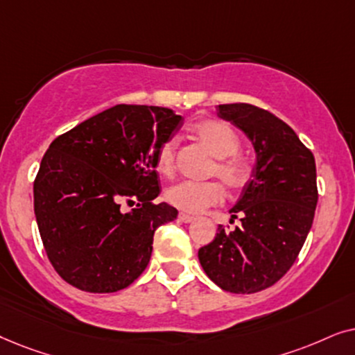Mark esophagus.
Here are the masks:
<instances>
[{
    "mask_svg": "<svg viewBox=\"0 0 355 355\" xmlns=\"http://www.w3.org/2000/svg\"><path fill=\"white\" fill-rule=\"evenodd\" d=\"M178 220H182V222H185V224H188V222L195 220V217L188 216V214H178Z\"/></svg>",
    "mask_w": 355,
    "mask_h": 355,
    "instance_id": "1",
    "label": "esophagus"
}]
</instances>
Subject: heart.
<instances>
[{"mask_svg":"<svg viewBox=\"0 0 355 355\" xmlns=\"http://www.w3.org/2000/svg\"><path fill=\"white\" fill-rule=\"evenodd\" d=\"M191 135L206 146V149L216 157L211 175L230 190H239L248 180V164L240 157L237 150L240 139L235 131L220 120H202L191 128ZM177 139L167 138L155 150V167L162 175H172L175 170ZM167 201L177 209L190 214L206 211L224 201V188L219 182H191L183 180L175 183L165 191Z\"/></svg>","mask_w":355,"mask_h":355,"instance_id":"1","label":"heart"}]
</instances>
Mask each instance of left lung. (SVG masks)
I'll return each instance as SVG.
<instances>
[{"label":"left lung","mask_w":355,"mask_h":355,"mask_svg":"<svg viewBox=\"0 0 355 355\" xmlns=\"http://www.w3.org/2000/svg\"><path fill=\"white\" fill-rule=\"evenodd\" d=\"M217 115L253 143V178L230 212L242 224L219 225L198 252L205 272L220 289L254 294L276 284L292 268L313 224L318 202L311 150L287 123L252 103H224Z\"/></svg>","instance_id":"obj_1"}]
</instances>
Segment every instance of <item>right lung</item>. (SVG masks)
Wrapping results in <instances>:
<instances>
[{
    "instance_id": "obj_1",
    "label": "right lung",
    "mask_w": 355,
    "mask_h": 355,
    "mask_svg": "<svg viewBox=\"0 0 355 355\" xmlns=\"http://www.w3.org/2000/svg\"><path fill=\"white\" fill-rule=\"evenodd\" d=\"M180 123L170 108L121 103L50 144L34 182V211L61 279L108 294L141 276L155 229L178 214L154 200L160 193L155 150ZM123 204L135 207L126 211Z\"/></svg>"
}]
</instances>
